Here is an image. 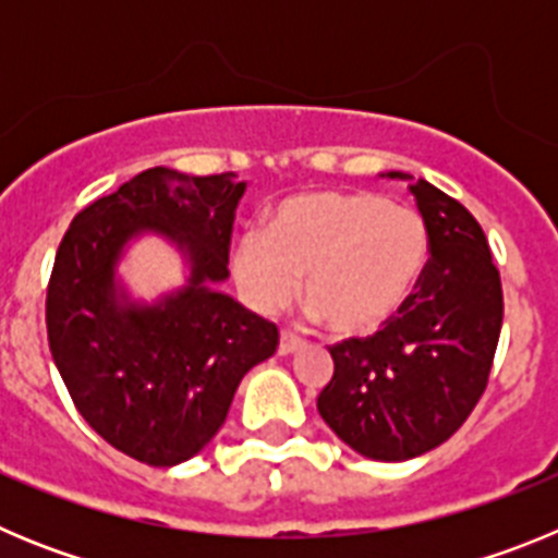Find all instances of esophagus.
Returning <instances> with one entry per match:
<instances>
[{"instance_id":"esophagus-1","label":"esophagus","mask_w":558,"mask_h":558,"mask_svg":"<svg viewBox=\"0 0 558 558\" xmlns=\"http://www.w3.org/2000/svg\"><path fill=\"white\" fill-rule=\"evenodd\" d=\"M304 347H307V340L299 338V335L293 332H282V338H279V352L282 354H293Z\"/></svg>"}]
</instances>
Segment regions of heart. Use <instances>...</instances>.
Instances as JSON below:
<instances>
[{
	"mask_svg": "<svg viewBox=\"0 0 558 558\" xmlns=\"http://www.w3.org/2000/svg\"><path fill=\"white\" fill-rule=\"evenodd\" d=\"M427 256L430 231L411 206L374 192H307L236 240L234 276L265 313L293 302L304 276V302L335 335H366L402 310Z\"/></svg>",
	"mask_w": 558,
	"mask_h": 558,
	"instance_id": "1",
	"label": "heart"
}]
</instances>
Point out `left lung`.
Returning <instances> with one entry per match:
<instances>
[{
	"instance_id": "1",
	"label": "left lung",
	"mask_w": 558,
	"mask_h": 558,
	"mask_svg": "<svg viewBox=\"0 0 558 558\" xmlns=\"http://www.w3.org/2000/svg\"><path fill=\"white\" fill-rule=\"evenodd\" d=\"M411 192L430 231L425 274L383 329L329 349L335 374L318 393L335 436L374 461L445 445L486 391L502 327L500 270L481 223L425 179Z\"/></svg>"
}]
</instances>
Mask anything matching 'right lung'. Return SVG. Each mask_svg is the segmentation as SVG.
Returning <instances> with one entry per match:
<instances>
[{
  "mask_svg": "<svg viewBox=\"0 0 558 558\" xmlns=\"http://www.w3.org/2000/svg\"><path fill=\"white\" fill-rule=\"evenodd\" d=\"M234 172L133 175L81 209L47 288L49 352L92 430L150 466L198 456L226 422L240 379L279 347V329L215 290L229 279ZM156 230L191 263L181 291L136 305L116 284L133 235Z\"/></svg>",
  "mask_w": 558,
  "mask_h": 558,
  "instance_id": "add662e5",
  "label": "right lung"
}]
</instances>
